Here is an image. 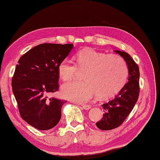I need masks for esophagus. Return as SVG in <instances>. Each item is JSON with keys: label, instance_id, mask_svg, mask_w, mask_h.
Segmentation results:
<instances>
[{"label": "esophagus", "instance_id": "1", "mask_svg": "<svg viewBox=\"0 0 160 160\" xmlns=\"http://www.w3.org/2000/svg\"><path fill=\"white\" fill-rule=\"evenodd\" d=\"M82 108L85 110H89V109H91V106H90V105L85 104V105H82Z\"/></svg>", "mask_w": 160, "mask_h": 160}]
</instances>
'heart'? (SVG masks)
<instances>
[{
    "mask_svg": "<svg viewBox=\"0 0 160 160\" xmlns=\"http://www.w3.org/2000/svg\"><path fill=\"white\" fill-rule=\"evenodd\" d=\"M76 64L64 59L58 66V73L63 81H71L79 72L85 71L83 79L65 84L61 94L72 101L85 103L96 95L99 99H107L117 94L126 84L128 69L120 56L87 48L75 56Z\"/></svg>",
    "mask_w": 160,
    "mask_h": 160,
    "instance_id": "1",
    "label": "heart"
}]
</instances>
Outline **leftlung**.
Instances as JSON below:
<instances>
[{"label":"left lung","mask_w":160,"mask_h":160,"mask_svg":"<svg viewBox=\"0 0 160 160\" xmlns=\"http://www.w3.org/2000/svg\"><path fill=\"white\" fill-rule=\"evenodd\" d=\"M114 52L126 61L128 69V81L114 98L102 105L104 113L102 120L96 123V126L103 131L117 128L123 122L136 104L140 92L138 66L126 52L118 50Z\"/></svg>","instance_id":"obj_1"}]
</instances>
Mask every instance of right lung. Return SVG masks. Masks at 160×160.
Masks as SVG:
<instances>
[{"label":"right lung","instance_id":"1","mask_svg":"<svg viewBox=\"0 0 160 160\" xmlns=\"http://www.w3.org/2000/svg\"><path fill=\"white\" fill-rule=\"evenodd\" d=\"M73 44H42L22 56L16 65L12 88L21 117L35 128H53L66 101L48 98L58 90V66Z\"/></svg>","mask_w":160,"mask_h":160}]
</instances>
